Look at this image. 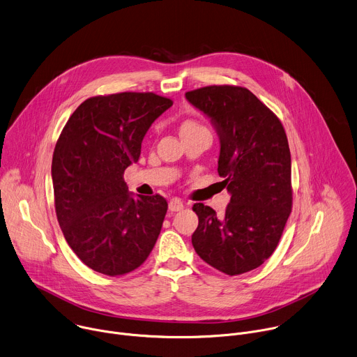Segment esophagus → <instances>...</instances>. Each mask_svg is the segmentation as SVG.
<instances>
[{"instance_id": "34e87169", "label": "esophagus", "mask_w": 357, "mask_h": 357, "mask_svg": "<svg viewBox=\"0 0 357 357\" xmlns=\"http://www.w3.org/2000/svg\"><path fill=\"white\" fill-rule=\"evenodd\" d=\"M184 206H185V204H184L183 201H180L178 198H173V199L169 202V209H170L172 212L181 211V209H184Z\"/></svg>"}]
</instances>
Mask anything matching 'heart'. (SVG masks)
I'll return each mask as SVG.
<instances>
[{
	"instance_id": "1",
	"label": "heart",
	"mask_w": 357,
	"mask_h": 357,
	"mask_svg": "<svg viewBox=\"0 0 357 357\" xmlns=\"http://www.w3.org/2000/svg\"><path fill=\"white\" fill-rule=\"evenodd\" d=\"M204 129L205 128L201 123H198L197 121L187 119L181 123L180 133H181V136H184V135H191V133H195V132H199V130H204Z\"/></svg>"
}]
</instances>
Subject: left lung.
<instances>
[{
    "label": "left lung",
    "instance_id": "left-lung-1",
    "mask_svg": "<svg viewBox=\"0 0 357 357\" xmlns=\"http://www.w3.org/2000/svg\"><path fill=\"white\" fill-rule=\"evenodd\" d=\"M221 136L218 173L231 192L221 217L197 202V255L228 275L261 266L275 250L293 208L291 155L278 116L241 86H206L185 93Z\"/></svg>",
    "mask_w": 357,
    "mask_h": 357
}]
</instances>
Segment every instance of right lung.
<instances>
[{
    "mask_svg": "<svg viewBox=\"0 0 357 357\" xmlns=\"http://www.w3.org/2000/svg\"><path fill=\"white\" fill-rule=\"evenodd\" d=\"M172 105L173 100L155 93L90 97L71 114L56 142V217L71 250L94 271L111 277L133 271L159 238L166 198H132L123 172L137 162L148 129Z\"/></svg>",
    "mask_w": 357,
    "mask_h": 357,
    "instance_id": "add662e5",
    "label": "right lung"
}]
</instances>
